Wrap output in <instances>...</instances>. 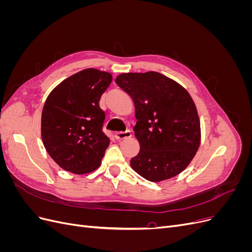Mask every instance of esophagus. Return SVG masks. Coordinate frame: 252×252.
<instances>
[{"label": "esophagus", "instance_id": "34e87169", "mask_svg": "<svg viewBox=\"0 0 252 252\" xmlns=\"http://www.w3.org/2000/svg\"><path fill=\"white\" fill-rule=\"evenodd\" d=\"M131 136V131H121V132H116V134H114V138H116L118 141H122V140H125V139H128L130 138Z\"/></svg>", "mask_w": 252, "mask_h": 252}]
</instances>
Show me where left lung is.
Here are the masks:
<instances>
[{"instance_id": "1", "label": "left lung", "mask_w": 252, "mask_h": 252, "mask_svg": "<svg viewBox=\"0 0 252 252\" xmlns=\"http://www.w3.org/2000/svg\"><path fill=\"white\" fill-rule=\"evenodd\" d=\"M116 83L131 96L140 151L131 168L150 182H162L184 171L201 144L196 106L178 82L156 72L119 74Z\"/></svg>"}]
</instances>
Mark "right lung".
Instances as JSON below:
<instances>
[{"label":"right lung","instance_id":"add662e5","mask_svg":"<svg viewBox=\"0 0 252 252\" xmlns=\"http://www.w3.org/2000/svg\"><path fill=\"white\" fill-rule=\"evenodd\" d=\"M111 82L109 72L87 68L48 94L41 118L42 141L62 169L86 174L100 167L110 141L102 131L105 112L98 102Z\"/></svg>","mask_w":252,"mask_h":252}]
</instances>
